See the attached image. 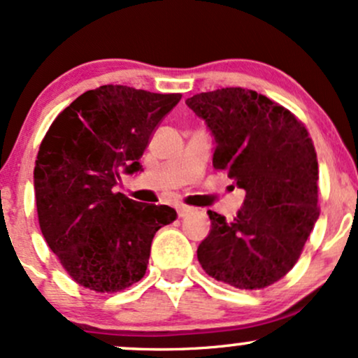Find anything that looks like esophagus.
<instances>
[{"instance_id":"1","label":"esophagus","mask_w":358,"mask_h":358,"mask_svg":"<svg viewBox=\"0 0 358 358\" xmlns=\"http://www.w3.org/2000/svg\"><path fill=\"white\" fill-rule=\"evenodd\" d=\"M193 212L192 207H187V205H176V213H178V217H187L190 215Z\"/></svg>"}]
</instances>
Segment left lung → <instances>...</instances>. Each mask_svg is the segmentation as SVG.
Here are the masks:
<instances>
[{
    "mask_svg": "<svg viewBox=\"0 0 358 358\" xmlns=\"http://www.w3.org/2000/svg\"><path fill=\"white\" fill-rule=\"evenodd\" d=\"M213 136V168L245 192L234 219L208 210L196 249L208 276L261 289L296 264L320 217L318 162L306 127L256 90L225 87L185 101Z\"/></svg>",
    "mask_w": 358,
    "mask_h": 358,
    "instance_id": "8db88e82",
    "label": "left lung"
}]
</instances>
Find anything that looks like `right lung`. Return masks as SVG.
I'll list each match as a JSON object with an SVG mask.
<instances>
[{
  "label": "right lung",
  "mask_w": 358,
  "mask_h": 358,
  "mask_svg": "<svg viewBox=\"0 0 358 358\" xmlns=\"http://www.w3.org/2000/svg\"><path fill=\"white\" fill-rule=\"evenodd\" d=\"M180 94L127 85L87 90L52 122L34 171L42 234L80 286L114 293L145 276L151 242L176 219L168 205L141 203L114 187L143 171L156 127Z\"/></svg>",
  "instance_id": "1"
}]
</instances>
